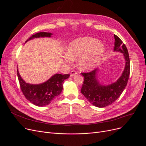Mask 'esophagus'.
<instances>
[{
    "label": "esophagus",
    "instance_id": "obj_1",
    "mask_svg": "<svg viewBox=\"0 0 146 146\" xmlns=\"http://www.w3.org/2000/svg\"><path fill=\"white\" fill-rule=\"evenodd\" d=\"M76 74H77V72H76V71L73 70V71H72V72H70V76H71V77H73V76H75Z\"/></svg>",
    "mask_w": 146,
    "mask_h": 146
}]
</instances>
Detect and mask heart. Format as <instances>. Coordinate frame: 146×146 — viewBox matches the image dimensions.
<instances>
[{"mask_svg":"<svg viewBox=\"0 0 146 146\" xmlns=\"http://www.w3.org/2000/svg\"><path fill=\"white\" fill-rule=\"evenodd\" d=\"M105 52L104 45L96 38L84 36L77 38L68 44L64 62L71 64L78 58V66L83 71H90L101 63Z\"/></svg>","mask_w":146,"mask_h":146,"instance_id":"b5f03b06","label":"heart"}]
</instances>
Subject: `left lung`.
<instances>
[{"mask_svg": "<svg viewBox=\"0 0 146 146\" xmlns=\"http://www.w3.org/2000/svg\"><path fill=\"white\" fill-rule=\"evenodd\" d=\"M113 51L122 53L125 65L121 76L116 81L110 85H104L98 79L99 69L96 68L89 73H83L85 78L81 89V93L93 105L103 108L115 101L124 91L128 80L130 72V61L128 52L120 38L114 35Z\"/></svg>", "mask_w": 146, "mask_h": 146, "instance_id": "left-lung-1", "label": "left lung"}]
</instances>
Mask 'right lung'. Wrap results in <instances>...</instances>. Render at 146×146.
I'll use <instances>...</instances> for the list:
<instances>
[{"label": "right lung", "mask_w": 146, "mask_h": 146, "mask_svg": "<svg viewBox=\"0 0 146 146\" xmlns=\"http://www.w3.org/2000/svg\"><path fill=\"white\" fill-rule=\"evenodd\" d=\"M51 33H38L32 35L27 41L34 38L51 37ZM17 74L20 87L23 94L30 102L38 106H44L50 104L58 96L63 90L64 80L68 79L70 74H55L44 83L40 84H30L23 79L17 69Z\"/></svg>", "instance_id": "obj_1"}]
</instances>
